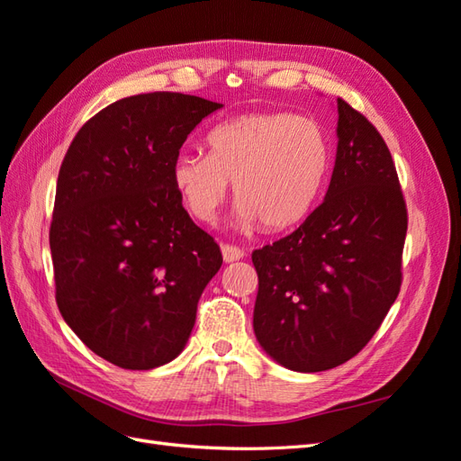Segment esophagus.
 <instances>
[{"label": "esophagus", "instance_id": "esophagus-1", "mask_svg": "<svg viewBox=\"0 0 461 461\" xmlns=\"http://www.w3.org/2000/svg\"><path fill=\"white\" fill-rule=\"evenodd\" d=\"M221 252H222V259H225V263H232V261H239L244 258L242 249L232 246V244H222Z\"/></svg>", "mask_w": 461, "mask_h": 461}]
</instances>
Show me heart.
I'll list each match as a JSON object with an SVG mask.
<instances>
[{
  "mask_svg": "<svg viewBox=\"0 0 461 461\" xmlns=\"http://www.w3.org/2000/svg\"><path fill=\"white\" fill-rule=\"evenodd\" d=\"M209 153H180L173 185L194 219L213 221L234 183L236 227L283 232L319 203L332 167L319 122L285 111L232 117L207 134Z\"/></svg>",
  "mask_w": 461,
  "mask_h": 461,
  "instance_id": "b5f03b06",
  "label": "heart"
}]
</instances>
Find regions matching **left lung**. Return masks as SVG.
<instances>
[{
    "instance_id": "8db88e82",
    "label": "left lung",
    "mask_w": 461,
    "mask_h": 461,
    "mask_svg": "<svg viewBox=\"0 0 461 461\" xmlns=\"http://www.w3.org/2000/svg\"><path fill=\"white\" fill-rule=\"evenodd\" d=\"M337 107V161L323 203L252 254L256 339L300 373L332 369L364 350L402 285L408 212L393 156L359 111L340 97Z\"/></svg>"
}]
</instances>
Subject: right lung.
Returning a JSON list of instances; mask_svg holds the SVG:
<instances>
[{"label": "right lung", "instance_id": "1", "mask_svg": "<svg viewBox=\"0 0 461 461\" xmlns=\"http://www.w3.org/2000/svg\"><path fill=\"white\" fill-rule=\"evenodd\" d=\"M222 107L198 95L124 97L85 122L58 176L50 248L55 300L94 354L146 371L185 350L217 242L183 207L173 163Z\"/></svg>", "mask_w": 461, "mask_h": 461}]
</instances>
